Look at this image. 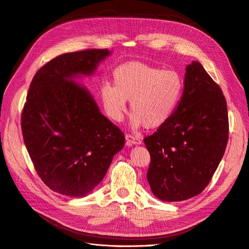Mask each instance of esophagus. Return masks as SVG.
<instances>
[{
    "label": "esophagus",
    "instance_id": "obj_1",
    "mask_svg": "<svg viewBox=\"0 0 249 249\" xmlns=\"http://www.w3.org/2000/svg\"><path fill=\"white\" fill-rule=\"evenodd\" d=\"M126 141L127 145H141L142 143V140L132 134H126Z\"/></svg>",
    "mask_w": 249,
    "mask_h": 249
}]
</instances>
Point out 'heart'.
<instances>
[{"label": "heart", "instance_id": "b5f03b06", "mask_svg": "<svg viewBox=\"0 0 249 249\" xmlns=\"http://www.w3.org/2000/svg\"><path fill=\"white\" fill-rule=\"evenodd\" d=\"M114 86L104 84L100 94L107 116L121 122L130 100L133 128L145 125L149 129L166 123L178 107L183 94V79L177 71L160 69L132 61L113 72Z\"/></svg>", "mask_w": 249, "mask_h": 249}]
</instances>
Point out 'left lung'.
<instances>
[{"mask_svg": "<svg viewBox=\"0 0 249 249\" xmlns=\"http://www.w3.org/2000/svg\"><path fill=\"white\" fill-rule=\"evenodd\" d=\"M229 140L227 101L202 64L186 67L178 107L156 132L143 139L151 162L147 180L153 195L180 202L211 181Z\"/></svg>", "mask_w": 249, "mask_h": 249, "instance_id": "left-lung-1", "label": "left lung"}]
</instances>
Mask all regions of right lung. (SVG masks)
Returning <instances> with one entry per match:
<instances>
[{
    "instance_id": "add662e5",
    "label": "right lung",
    "mask_w": 249,
    "mask_h": 249,
    "mask_svg": "<svg viewBox=\"0 0 249 249\" xmlns=\"http://www.w3.org/2000/svg\"><path fill=\"white\" fill-rule=\"evenodd\" d=\"M108 50L63 53L34 75L21 113V131L38 176L63 196L83 197L106 176L124 133L104 117L74 79L92 75Z\"/></svg>"
}]
</instances>
